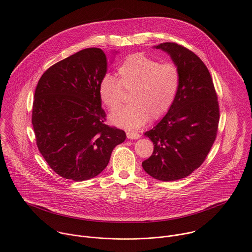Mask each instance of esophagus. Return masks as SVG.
I'll return each mask as SVG.
<instances>
[{
	"label": "esophagus",
	"mask_w": 252,
	"mask_h": 252,
	"mask_svg": "<svg viewBox=\"0 0 252 252\" xmlns=\"http://www.w3.org/2000/svg\"><path fill=\"white\" fill-rule=\"evenodd\" d=\"M126 136L129 139H138L140 137V134L138 132H135V131H127Z\"/></svg>",
	"instance_id": "34e87169"
}]
</instances>
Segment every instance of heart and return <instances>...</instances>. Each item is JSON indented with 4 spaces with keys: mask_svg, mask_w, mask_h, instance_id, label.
Returning <instances> with one entry per match:
<instances>
[{
    "mask_svg": "<svg viewBox=\"0 0 252 252\" xmlns=\"http://www.w3.org/2000/svg\"><path fill=\"white\" fill-rule=\"evenodd\" d=\"M118 79L106 73L99 82V98L113 111L123 99L124 89H130V104L114 111L110 122L116 126L136 128L150 118L160 119L173 107L181 86L177 64L141 53L128 56L118 67Z\"/></svg>",
    "mask_w": 252,
    "mask_h": 252,
    "instance_id": "obj_1",
    "label": "heart"
}]
</instances>
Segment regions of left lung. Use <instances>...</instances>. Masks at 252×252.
Returning <instances> with one entry per match:
<instances>
[{
	"mask_svg": "<svg viewBox=\"0 0 252 252\" xmlns=\"http://www.w3.org/2000/svg\"><path fill=\"white\" fill-rule=\"evenodd\" d=\"M155 48L170 54L180 69L181 86L171 110L144 133L154 150L142 167L152 178L172 182L189 176L205 161L218 133L220 109L211 74L200 58L173 42Z\"/></svg>",
	"mask_w": 252,
	"mask_h": 252,
	"instance_id": "obj_1",
	"label": "left lung"
}]
</instances>
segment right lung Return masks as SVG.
<instances>
[{"instance_id": "right-lung-1", "label": "right lung", "mask_w": 252, "mask_h": 252, "mask_svg": "<svg viewBox=\"0 0 252 252\" xmlns=\"http://www.w3.org/2000/svg\"><path fill=\"white\" fill-rule=\"evenodd\" d=\"M107 68L105 53L87 48L50 66L36 86L31 118L36 144L63 179L96 177L126 137L124 130L105 124L98 88Z\"/></svg>"}]
</instances>
